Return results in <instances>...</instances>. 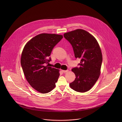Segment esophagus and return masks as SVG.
<instances>
[{"instance_id": "34e87169", "label": "esophagus", "mask_w": 122, "mask_h": 122, "mask_svg": "<svg viewBox=\"0 0 122 122\" xmlns=\"http://www.w3.org/2000/svg\"><path fill=\"white\" fill-rule=\"evenodd\" d=\"M68 70H62V72H63V73H66V72H68Z\"/></svg>"}]
</instances>
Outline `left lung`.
Listing matches in <instances>:
<instances>
[{
  "instance_id": "1",
  "label": "left lung",
  "mask_w": 122,
  "mask_h": 122,
  "mask_svg": "<svg viewBox=\"0 0 122 122\" xmlns=\"http://www.w3.org/2000/svg\"><path fill=\"white\" fill-rule=\"evenodd\" d=\"M64 37L71 44L75 57L81 59L80 67L72 69L76 77L70 87L76 92H86L101 74L102 55L99 44L92 35L82 29L65 33Z\"/></svg>"
}]
</instances>
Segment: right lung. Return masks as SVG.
<instances>
[{"label":"right lung","mask_w":122,"mask_h":122,"mask_svg":"<svg viewBox=\"0 0 122 122\" xmlns=\"http://www.w3.org/2000/svg\"><path fill=\"white\" fill-rule=\"evenodd\" d=\"M63 38L62 35L42 33L36 36L25 45L20 63L25 78L31 86L42 93L55 87L60 70L49 67V56L53 47Z\"/></svg>","instance_id":"1"}]
</instances>
